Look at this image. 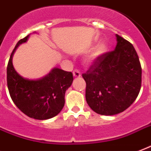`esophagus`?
I'll return each instance as SVG.
<instances>
[{
	"label": "esophagus",
	"instance_id": "34e87169",
	"mask_svg": "<svg viewBox=\"0 0 151 151\" xmlns=\"http://www.w3.org/2000/svg\"><path fill=\"white\" fill-rule=\"evenodd\" d=\"M73 76L76 77V78H78V77L81 76V73L78 69H76L73 71Z\"/></svg>",
	"mask_w": 151,
	"mask_h": 151
}]
</instances>
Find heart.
Here are the masks:
<instances>
[{"label":"heart","instance_id":"heart-1","mask_svg":"<svg viewBox=\"0 0 151 151\" xmlns=\"http://www.w3.org/2000/svg\"><path fill=\"white\" fill-rule=\"evenodd\" d=\"M106 51H107V45L105 43L99 44L96 47L94 48V50H92L90 55L86 57V64H92L95 60L105 54Z\"/></svg>","mask_w":151,"mask_h":151}]
</instances>
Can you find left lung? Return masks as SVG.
<instances>
[{
  "label": "left lung",
  "mask_w": 151,
  "mask_h": 151,
  "mask_svg": "<svg viewBox=\"0 0 151 151\" xmlns=\"http://www.w3.org/2000/svg\"><path fill=\"white\" fill-rule=\"evenodd\" d=\"M115 50L96 59L83 74L86 100L92 110L101 115H115L135 101L142 82V68L135 48L116 35Z\"/></svg>",
  "instance_id": "1"
}]
</instances>
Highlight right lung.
Returning a JSON list of instances; mask_svg holds the SVG:
<instances>
[{"mask_svg": "<svg viewBox=\"0 0 151 151\" xmlns=\"http://www.w3.org/2000/svg\"><path fill=\"white\" fill-rule=\"evenodd\" d=\"M28 38L29 35L19 41L10 56L7 67L8 88L12 100L24 114L37 120H47L57 116L65 106V91L72 85L73 76L57 68L37 80L19 76L12 65V56Z\"/></svg>", "mask_w": 151, "mask_h": 151, "instance_id": "obj_1", "label": "right lung"}]
</instances>
